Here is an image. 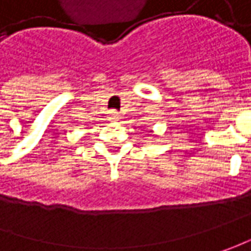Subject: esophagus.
Here are the masks:
<instances>
[{"label": "esophagus", "mask_w": 251, "mask_h": 251, "mask_svg": "<svg viewBox=\"0 0 251 251\" xmlns=\"http://www.w3.org/2000/svg\"><path fill=\"white\" fill-rule=\"evenodd\" d=\"M119 117H120V116H119V113H117V111H116V110L110 111V119H111V120H119Z\"/></svg>", "instance_id": "obj_1"}]
</instances>
